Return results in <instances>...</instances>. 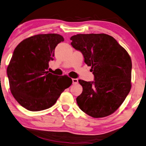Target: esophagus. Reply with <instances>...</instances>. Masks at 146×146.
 Instances as JSON below:
<instances>
[{
  "mask_svg": "<svg viewBox=\"0 0 146 146\" xmlns=\"http://www.w3.org/2000/svg\"><path fill=\"white\" fill-rule=\"evenodd\" d=\"M72 83H73V84H77L78 83V80L76 79V78H73Z\"/></svg>",
  "mask_w": 146,
  "mask_h": 146,
  "instance_id": "obj_1",
  "label": "esophagus"
}]
</instances>
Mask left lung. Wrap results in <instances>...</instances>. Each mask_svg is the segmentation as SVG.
Segmentation results:
<instances>
[{
  "mask_svg": "<svg viewBox=\"0 0 146 146\" xmlns=\"http://www.w3.org/2000/svg\"><path fill=\"white\" fill-rule=\"evenodd\" d=\"M70 40L95 76L94 82L78 81L83 87L76 98L78 106L95 118L111 115L131 91V57L115 38L106 34H78Z\"/></svg>",
  "mask_w": 146,
  "mask_h": 146,
  "instance_id": "8db88e82",
  "label": "left lung"
}]
</instances>
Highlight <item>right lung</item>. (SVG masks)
I'll use <instances>...</instances> for the list:
<instances>
[{"mask_svg": "<svg viewBox=\"0 0 146 146\" xmlns=\"http://www.w3.org/2000/svg\"><path fill=\"white\" fill-rule=\"evenodd\" d=\"M64 38L58 34H40L17 45L7 68L10 89L17 102L29 111L48 109L55 104L72 80L48 71L56 46Z\"/></svg>", "mask_w": 146, "mask_h": 146, "instance_id": "obj_1", "label": "right lung"}]
</instances>
